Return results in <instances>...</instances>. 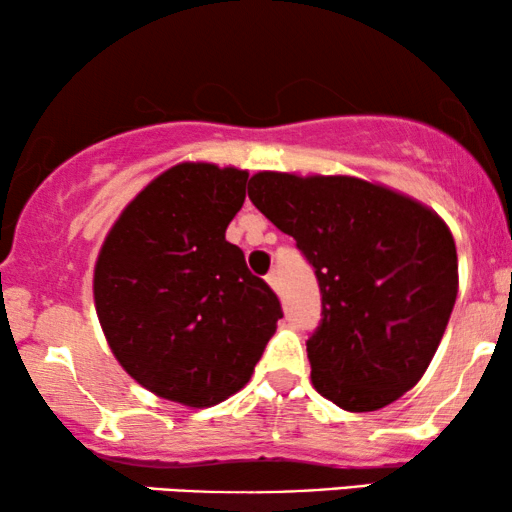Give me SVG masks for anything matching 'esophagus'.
<instances>
[{
    "mask_svg": "<svg viewBox=\"0 0 512 512\" xmlns=\"http://www.w3.org/2000/svg\"><path fill=\"white\" fill-rule=\"evenodd\" d=\"M266 283H269V287L271 290H276L278 292V287H280V278H278V271H271L269 276H266Z\"/></svg>",
    "mask_w": 512,
    "mask_h": 512,
    "instance_id": "obj_1",
    "label": "esophagus"
}]
</instances>
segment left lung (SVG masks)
Segmentation results:
<instances>
[{
    "label": "left lung",
    "mask_w": 512,
    "mask_h": 512,
    "mask_svg": "<svg viewBox=\"0 0 512 512\" xmlns=\"http://www.w3.org/2000/svg\"><path fill=\"white\" fill-rule=\"evenodd\" d=\"M248 197L313 264L322 322L313 387L350 413L397 401L424 376L457 299V248L434 208L357 176L257 171Z\"/></svg>",
    "instance_id": "obj_1"
}]
</instances>
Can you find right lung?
<instances>
[{"label": "right lung", "instance_id": "obj_1", "mask_svg": "<svg viewBox=\"0 0 512 512\" xmlns=\"http://www.w3.org/2000/svg\"><path fill=\"white\" fill-rule=\"evenodd\" d=\"M248 171L181 162L153 178L106 234L92 292L122 369L155 397L208 408L248 385L283 318L227 225Z\"/></svg>", "mask_w": 512, "mask_h": 512}]
</instances>
